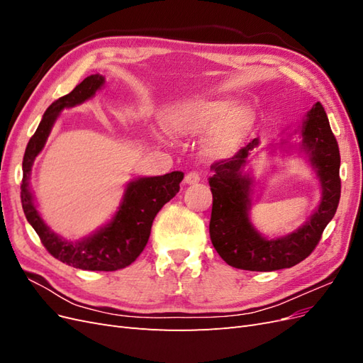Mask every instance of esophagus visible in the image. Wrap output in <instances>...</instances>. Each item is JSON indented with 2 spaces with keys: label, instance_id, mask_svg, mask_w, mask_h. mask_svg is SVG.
<instances>
[{
  "label": "esophagus",
  "instance_id": "34e87169",
  "mask_svg": "<svg viewBox=\"0 0 363 363\" xmlns=\"http://www.w3.org/2000/svg\"><path fill=\"white\" fill-rule=\"evenodd\" d=\"M200 180H201V177H200V174L196 172V171L188 172V174H186V177H184V183L186 184H195V183H199Z\"/></svg>",
  "mask_w": 363,
  "mask_h": 363
}]
</instances>
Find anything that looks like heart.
Here are the masks:
<instances>
[{"label":"heart","mask_w":363,"mask_h":363,"mask_svg":"<svg viewBox=\"0 0 363 363\" xmlns=\"http://www.w3.org/2000/svg\"><path fill=\"white\" fill-rule=\"evenodd\" d=\"M252 124V113L227 98L189 96L175 101L162 113V125L175 138H188L207 132L203 148L218 157L232 151L244 139Z\"/></svg>","instance_id":"1"}]
</instances>
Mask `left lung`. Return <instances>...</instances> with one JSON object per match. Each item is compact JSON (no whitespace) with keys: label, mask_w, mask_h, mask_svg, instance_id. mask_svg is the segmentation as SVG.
Here are the masks:
<instances>
[{"label":"left lung","mask_w":363,"mask_h":363,"mask_svg":"<svg viewBox=\"0 0 363 363\" xmlns=\"http://www.w3.org/2000/svg\"><path fill=\"white\" fill-rule=\"evenodd\" d=\"M301 135L303 147L309 151L311 163L323 186V200L309 221L284 238H262L248 218L251 180L240 169L250 151L259 145L257 139H252L233 157L215 162L211 167L213 175L208 177V184L213 203L208 233L218 255L230 267L247 271L291 268L311 256L335 216L340 199V155L321 103L313 104L307 113Z\"/></svg>","instance_id":"left-lung-1"}]
</instances>
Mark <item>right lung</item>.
Returning <instances> with one entry per match:
<instances>
[{
	"label": "right lung",
	"mask_w": 363,
	"mask_h": 363,
	"mask_svg": "<svg viewBox=\"0 0 363 363\" xmlns=\"http://www.w3.org/2000/svg\"><path fill=\"white\" fill-rule=\"evenodd\" d=\"M104 84L103 75H89L74 89L54 101L43 113L35 135L28 140L23 160L21 203L27 221L35 228L40 242L52 257L69 267L86 271H116L128 267L144 251L151 233V225L160 208L180 191L183 172L174 171L159 177H145L127 186L124 201L113 219L100 232L80 242H68L42 221L28 186L31 164L42 151L51 127L60 111L89 100Z\"/></svg>",
	"instance_id": "add662e5"
}]
</instances>
